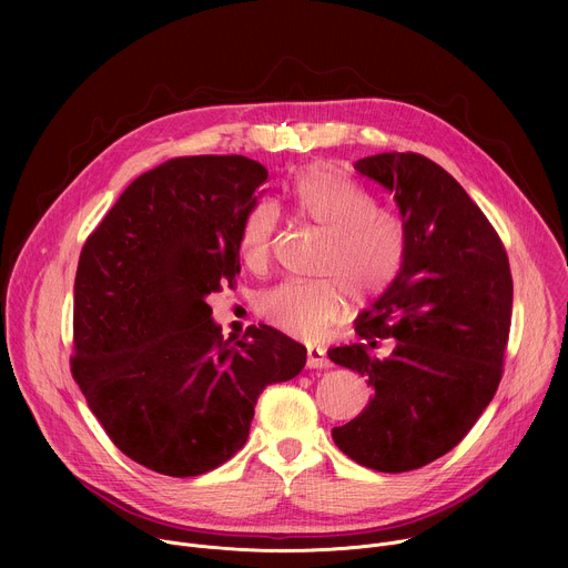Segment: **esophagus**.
I'll use <instances>...</instances> for the list:
<instances>
[{"mask_svg": "<svg viewBox=\"0 0 568 568\" xmlns=\"http://www.w3.org/2000/svg\"><path fill=\"white\" fill-rule=\"evenodd\" d=\"M305 366H307V368H318V371H321V368H331V359L326 357V351L310 346V348H307Z\"/></svg>", "mask_w": 568, "mask_h": 568, "instance_id": "34e87169", "label": "esophagus"}]
</instances>
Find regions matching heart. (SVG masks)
I'll use <instances>...</instances> for the list:
<instances>
[{"mask_svg": "<svg viewBox=\"0 0 568 568\" xmlns=\"http://www.w3.org/2000/svg\"><path fill=\"white\" fill-rule=\"evenodd\" d=\"M294 213L323 237L316 281H285L265 290L258 314L267 326L298 339H314L342 314L348 292L359 298L384 294L402 274L409 254L404 220L342 171L316 164L290 186ZM281 213L272 200L254 202L242 217L237 250L250 270H263L272 254Z\"/></svg>", "mask_w": 568, "mask_h": 568, "instance_id": "heart-1", "label": "heart"}]
</instances>
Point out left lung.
Masks as SVG:
<instances>
[{
  "label": "left lung",
  "instance_id": "obj_1",
  "mask_svg": "<svg viewBox=\"0 0 568 568\" xmlns=\"http://www.w3.org/2000/svg\"><path fill=\"white\" fill-rule=\"evenodd\" d=\"M355 171L388 193L409 231L397 281L357 318L364 344L328 351L373 397L333 429L335 445L377 471L418 469L454 449L497 393L513 316L506 250L465 189L416 152L364 156ZM395 338L386 358L372 348Z\"/></svg>",
  "mask_w": 568,
  "mask_h": 568
}]
</instances>
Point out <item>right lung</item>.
<instances>
[{"label": "right lung", "mask_w": 568, "mask_h": 568, "mask_svg": "<svg viewBox=\"0 0 568 568\" xmlns=\"http://www.w3.org/2000/svg\"><path fill=\"white\" fill-rule=\"evenodd\" d=\"M265 180L240 154L171 159L121 193L80 252L71 373L112 443L152 471L186 478L229 460L263 388L305 366L283 333L224 339L211 316Z\"/></svg>", "instance_id": "obj_1"}]
</instances>
